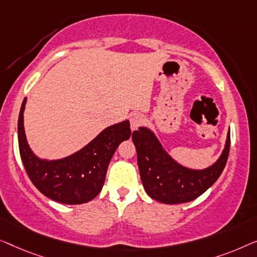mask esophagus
<instances>
[{
	"label": "esophagus",
	"instance_id": "esophagus-1",
	"mask_svg": "<svg viewBox=\"0 0 257 257\" xmlns=\"http://www.w3.org/2000/svg\"><path fill=\"white\" fill-rule=\"evenodd\" d=\"M144 122V116L142 114H133L132 116H130V128L132 130H135L140 127L141 124H142Z\"/></svg>",
	"mask_w": 257,
	"mask_h": 257
}]
</instances>
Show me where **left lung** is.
<instances>
[{
  "label": "left lung",
  "mask_w": 257,
  "mask_h": 257,
  "mask_svg": "<svg viewBox=\"0 0 257 257\" xmlns=\"http://www.w3.org/2000/svg\"><path fill=\"white\" fill-rule=\"evenodd\" d=\"M137 164L146 192L163 204H183L201 196L216 182L228 160L230 133L226 146L214 164L204 170H192L173 161L154 133L141 127L133 133Z\"/></svg>",
  "instance_id": "left-lung-1"
}]
</instances>
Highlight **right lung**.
Wrapping results in <instances>:
<instances>
[{"label":"right lung","mask_w":257,"mask_h":257,"mask_svg":"<svg viewBox=\"0 0 257 257\" xmlns=\"http://www.w3.org/2000/svg\"><path fill=\"white\" fill-rule=\"evenodd\" d=\"M19 116V147L22 162L32 184L50 199L67 205L84 204L95 198L102 189L109 162L118 144L132 135L129 121L110 125L92 142L71 156L45 161L32 153L27 142L23 113Z\"/></svg>","instance_id":"add662e5"}]
</instances>
